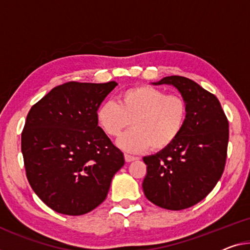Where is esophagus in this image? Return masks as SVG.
<instances>
[{
  "label": "esophagus",
  "instance_id": "34e87169",
  "mask_svg": "<svg viewBox=\"0 0 250 250\" xmlns=\"http://www.w3.org/2000/svg\"><path fill=\"white\" fill-rule=\"evenodd\" d=\"M124 157H125L126 162H133V161L136 160L135 156H132V155H129V154H125Z\"/></svg>",
  "mask_w": 250,
  "mask_h": 250
}]
</instances>
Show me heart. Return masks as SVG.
Returning <instances> with one entry per match:
<instances>
[{
    "mask_svg": "<svg viewBox=\"0 0 250 250\" xmlns=\"http://www.w3.org/2000/svg\"><path fill=\"white\" fill-rule=\"evenodd\" d=\"M101 127L110 137L122 135L118 146L126 152L138 153L151 147L163 151L181 135L188 118V104L179 95L167 94L153 86L129 88L113 101L102 103L96 110Z\"/></svg>",
    "mask_w": 250,
    "mask_h": 250,
    "instance_id": "heart-1",
    "label": "heart"
}]
</instances>
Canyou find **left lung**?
<instances>
[{
  "instance_id": "1",
  "label": "left lung",
  "mask_w": 250,
  "mask_h": 250,
  "mask_svg": "<svg viewBox=\"0 0 250 250\" xmlns=\"http://www.w3.org/2000/svg\"><path fill=\"white\" fill-rule=\"evenodd\" d=\"M157 83L178 88L188 104V118L171 146L143 157V191L161 208L182 210L203 200L224 173L229 123L216 96L193 80L170 76Z\"/></svg>"
}]
</instances>
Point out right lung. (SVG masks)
Wrapping results in <instances>:
<instances>
[{
	"label": "right lung",
	"mask_w": 250,
	"mask_h": 250,
	"mask_svg": "<svg viewBox=\"0 0 250 250\" xmlns=\"http://www.w3.org/2000/svg\"><path fill=\"white\" fill-rule=\"evenodd\" d=\"M116 82H69L29 110L21 134L25 174L49 208L80 216L105 200L124 154L98 126L96 110Z\"/></svg>",
	"instance_id": "1"
}]
</instances>
